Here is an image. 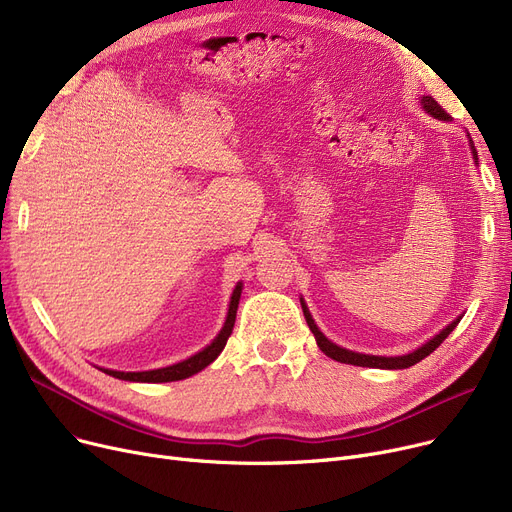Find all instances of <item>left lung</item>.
Here are the masks:
<instances>
[{
    "label": "left lung",
    "mask_w": 512,
    "mask_h": 512,
    "mask_svg": "<svg viewBox=\"0 0 512 512\" xmlns=\"http://www.w3.org/2000/svg\"><path fill=\"white\" fill-rule=\"evenodd\" d=\"M421 105H423V110H425L429 116H434V118H438V120H450V114H446L444 107H442L434 97L423 95V97H421ZM467 137H469V134H467ZM471 151H473V157L477 159V151H475V147H473V141H471ZM301 307H303V313H305V319H307V326H309V330L313 332V336H315V340H317V346L321 348V353L328 355V357L334 359V361H340V363L359 365V367H375V369H407V367L419 363V361L425 359L427 355H432V353L436 351V348L448 338V334H450L456 326H459V321H461V317H456V319L452 321V324H448L440 334H436L432 340L425 342L423 346L417 348V351H413V353H409V355H402V357H378V355H363V353L346 351V348L334 344L332 340H328L324 334L319 332V328L315 326V321H313V317H311L307 305L303 303V299H301Z\"/></svg>",
    "instance_id": "8db88e82"
}]
</instances>
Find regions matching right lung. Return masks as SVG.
I'll use <instances>...</instances> for the list:
<instances>
[{"mask_svg":"<svg viewBox=\"0 0 512 512\" xmlns=\"http://www.w3.org/2000/svg\"><path fill=\"white\" fill-rule=\"evenodd\" d=\"M240 292H242V282L236 284L232 299H230V307H228V317L226 324L220 330V334L213 338V342L209 346H205L203 351H199L197 355H193L191 359L180 361L176 365L170 367H161V369H153V371H114V369H101L103 373L112 375V378L118 380H126V382H147V384H159V382H178L184 378H191V375L199 373L201 369H205L209 363H213L218 359V355L224 351V346L232 334L234 321H236V309H238V301H240Z\"/></svg>","mask_w":512,"mask_h":512,"instance_id":"add662e5","label":"right lung"}]
</instances>
